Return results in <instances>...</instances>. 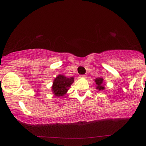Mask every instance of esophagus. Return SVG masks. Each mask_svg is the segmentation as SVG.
<instances>
[{
	"label": "esophagus",
	"instance_id": "esophagus-1",
	"mask_svg": "<svg viewBox=\"0 0 146 146\" xmlns=\"http://www.w3.org/2000/svg\"><path fill=\"white\" fill-rule=\"evenodd\" d=\"M80 78H86V76H85V75H81V76H80Z\"/></svg>",
	"mask_w": 146,
	"mask_h": 146
}]
</instances>
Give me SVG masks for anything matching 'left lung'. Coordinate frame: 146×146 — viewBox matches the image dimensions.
I'll use <instances>...</instances> for the list:
<instances>
[{"label":"left lung","mask_w":146,"mask_h":146,"mask_svg":"<svg viewBox=\"0 0 146 146\" xmlns=\"http://www.w3.org/2000/svg\"><path fill=\"white\" fill-rule=\"evenodd\" d=\"M103 78H98L95 80V83L97 84V89L99 90H104V87L103 85Z\"/></svg>","instance_id":"obj_1"}]
</instances>
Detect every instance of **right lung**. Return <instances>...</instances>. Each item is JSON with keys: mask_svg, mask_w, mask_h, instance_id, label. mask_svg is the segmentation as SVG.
I'll return each mask as SVG.
<instances>
[{"mask_svg": "<svg viewBox=\"0 0 146 146\" xmlns=\"http://www.w3.org/2000/svg\"><path fill=\"white\" fill-rule=\"evenodd\" d=\"M73 82H74L73 77L67 78L63 75H58L54 80L51 90L55 96H64L68 92V88Z\"/></svg>", "mask_w": 146, "mask_h": 146, "instance_id": "right-lung-1", "label": "right lung"}]
</instances>
